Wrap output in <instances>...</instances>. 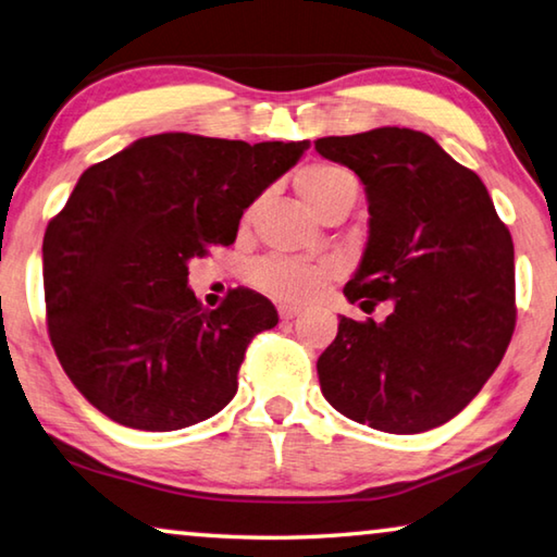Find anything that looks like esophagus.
Returning a JSON list of instances; mask_svg holds the SVG:
<instances>
[{"mask_svg": "<svg viewBox=\"0 0 557 557\" xmlns=\"http://www.w3.org/2000/svg\"><path fill=\"white\" fill-rule=\"evenodd\" d=\"M299 314V310L297 307H289V305H280V320L282 322H289V320H295V317Z\"/></svg>", "mask_w": 557, "mask_h": 557, "instance_id": "esophagus-1", "label": "esophagus"}]
</instances>
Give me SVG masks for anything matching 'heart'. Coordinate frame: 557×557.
<instances>
[{"label":"heart","mask_w":557,"mask_h":557,"mask_svg":"<svg viewBox=\"0 0 557 557\" xmlns=\"http://www.w3.org/2000/svg\"><path fill=\"white\" fill-rule=\"evenodd\" d=\"M297 190L317 213L324 215L337 206H351L357 183L342 165L312 163L297 173ZM332 270V264L324 260L270 258L255 268L252 280L260 289L282 302H305L320 293Z\"/></svg>","instance_id":"obj_1"}]
</instances>
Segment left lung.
Instances as JSON below:
<instances>
[{
    "label": "left lung",
    "mask_w": 557,
    "mask_h": 557,
    "mask_svg": "<svg viewBox=\"0 0 557 557\" xmlns=\"http://www.w3.org/2000/svg\"><path fill=\"white\" fill-rule=\"evenodd\" d=\"M367 188L369 243L344 295L384 322L339 320L317 359L324 399L351 421L421 434L463 411L516 330L513 237L479 175L434 138L384 126L314 140Z\"/></svg>",
    "instance_id": "8db88e82"
}]
</instances>
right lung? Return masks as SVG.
<instances>
[{
  "label": "right lung",
  "instance_id": "obj_1",
  "mask_svg": "<svg viewBox=\"0 0 557 557\" xmlns=\"http://www.w3.org/2000/svg\"><path fill=\"white\" fill-rule=\"evenodd\" d=\"M307 148L158 134L86 168L41 250L49 337L88 404L140 431L227 406L247 344L277 310L247 287L206 310L188 262L233 245L245 208Z\"/></svg>",
  "mask_w": 557,
  "mask_h": 557
}]
</instances>
